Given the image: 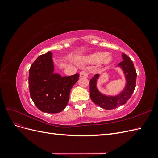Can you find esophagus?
<instances>
[{"mask_svg":"<svg viewBox=\"0 0 158 158\" xmlns=\"http://www.w3.org/2000/svg\"><path fill=\"white\" fill-rule=\"evenodd\" d=\"M88 73L85 70L81 71L80 73V78H87L88 77Z\"/></svg>","mask_w":158,"mask_h":158,"instance_id":"esophagus-1","label":"esophagus"}]
</instances>
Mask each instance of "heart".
I'll list each match as a JSON object with an SVG mask.
<instances>
[{
	"label": "heart",
	"instance_id": "b5f03b06",
	"mask_svg": "<svg viewBox=\"0 0 158 158\" xmlns=\"http://www.w3.org/2000/svg\"><path fill=\"white\" fill-rule=\"evenodd\" d=\"M113 60L111 55L108 54L107 52H97L89 55L85 58V61L89 63H102L104 64H109Z\"/></svg>",
	"mask_w": 158,
	"mask_h": 158
}]
</instances>
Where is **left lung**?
I'll use <instances>...</instances> for the list:
<instances>
[{"mask_svg": "<svg viewBox=\"0 0 158 158\" xmlns=\"http://www.w3.org/2000/svg\"><path fill=\"white\" fill-rule=\"evenodd\" d=\"M123 61L118 64L123 71L126 78L125 87L117 95L103 94L97 88V81L99 74H95L89 81L90 98L92 102L105 109H113L125 104L130 99L136 87V71L131 59L126 55L122 54Z\"/></svg>", "mask_w": 158, "mask_h": 158, "instance_id": "8db88e82", "label": "left lung"}]
</instances>
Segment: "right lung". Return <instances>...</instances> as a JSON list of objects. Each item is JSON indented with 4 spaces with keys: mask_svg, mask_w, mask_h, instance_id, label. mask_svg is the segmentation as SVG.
I'll return each mask as SVG.
<instances>
[{
    "mask_svg": "<svg viewBox=\"0 0 158 158\" xmlns=\"http://www.w3.org/2000/svg\"><path fill=\"white\" fill-rule=\"evenodd\" d=\"M52 55L49 51L33 62L29 70V89L32 101L40 111L57 113L67 106L70 89L79 74L63 77L55 74Z\"/></svg>",
    "mask_w": 158,
    "mask_h": 158,
    "instance_id": "right-lung-1",
    "label": "right lung"
}]
</instances>
